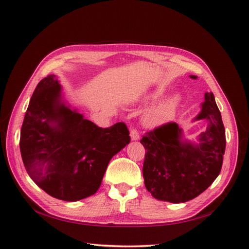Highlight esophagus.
<instances>
[{
    "label": "esophagus",
    "instance_id": "obj_1",
    "mask_svg": "<svg viewBox=\"0 0 249 249\" xmlns=\"http://www.w3.org/2000/svg\"><path fill=\"white\" fill-rule=\"evenodd\" d=\"M130 139H131V141H137V140H139V139H140V136H139L138 131L134 128L130 129Z\"/></svg>",
    "mask_w": 249,
    "mask_h": 249
}]
</instances>
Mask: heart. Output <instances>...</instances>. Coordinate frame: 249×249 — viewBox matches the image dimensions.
Wrapping results in <instances>:
<instances>
[{
	"label": "heart",
	"instance_id": "1",
	"mask_svg": "<svg viewBox=\"0 0 249 249\" xmlns=\"http://www.w3.org/2000/svg\"><path fill=\"white\" fill-rule=\"evenodd\" d=\"M164 94V89H157L151 93H148L145 97H144V101L145 102H153L157 101L159 98ZM179 102H180V96L178 94H173L169 97L164 98L163 101L159 102L156 104L153 107H151L148 110L145 112L143 117V122L147 126H155L159 125L161 123L165 122V121L169 120L179 105Z\"/></svg>",
	"mask_w": 249,
	"mask_h": 249
}]
</instances>
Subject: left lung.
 <instances>
[{
    "instance_id": "obj_1",
    "label": "left lung",
    "mask_w": 249,
    "mask_h": 249,
    "mask_svg": "<svg viewBox=\"0 0 249 249\" xmlns=\"http://www.w3.org/2000/svg\"><path fill=\"white\" fill-rule=\"evenodd\" d=\"M192 79L197 76L190 75ZM194 121L207 120L196 142L184 139L176 123L149 131L141 139L145 148L144 183L153 197L169 203H186L209 188L219 175L226 137L222 115L212 92H206Z\"/></svg>"
}]
</instances>
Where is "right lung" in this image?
<instances>
[{
	"label": "right lung",
	"instance_id": "right-lung-1",
	"mask_svg": "<svg viewBox=\"0 0 249 249\" xmlns=\"http://www.w3.org/2000/svg\"><path fill=\"white\" fill-rule=\"evenodd\" d=\"M130 142L124 123L101 128L62 94L56 75L40 80L23 121L20 151L28 176L53 197L77 201L100 188L109 161Z\"/></svg>",
	"mask_w": 249,
	"mask_h": 249
}]
</instances>
